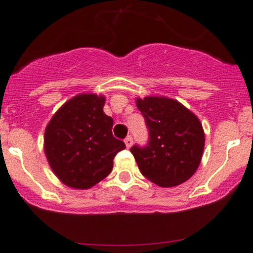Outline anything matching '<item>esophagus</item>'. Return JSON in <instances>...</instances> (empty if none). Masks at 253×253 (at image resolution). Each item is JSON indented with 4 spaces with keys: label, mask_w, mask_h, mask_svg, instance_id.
Here are the masks:
<instances>
[{
    "label": "esophagus",
    "mask_w": 253,
    "mask_h": 253,
    "mask_svg": "<svg viewBox=\"0 0 253 253\" xmlns=\"http://www.w3.org/2000/svg\"><path fill=\"white\" fill-rule=\"evenodd\" d=\"M132 143H133V141H132V137L131 136H127L126 138H125V144H126L127 148H131Z\"/></svg>",
    "instance_id": "esophagus-1"
}]
</instances>
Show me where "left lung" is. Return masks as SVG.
Segmentation results:
<instances>
[{"instance_id":"obj_1","label":"left lung","mask_w":253,"mask_h":253,"mask_svg":"<svg viewBox=\"0 0 253 253\" xmlns=\"http://www.w3.org/2000/svg\"><path fill=\"white\" fill-rule=\"evenodd\" d=\"M136 105L149 131L147 147L131 148L143 176L160 187L186 182L200 167L205 149L200 119L167 96L137 98Z\"/></svg>"}]
</instances>
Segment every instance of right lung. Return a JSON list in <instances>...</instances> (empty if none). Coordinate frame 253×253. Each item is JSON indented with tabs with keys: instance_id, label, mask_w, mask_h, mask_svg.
I'll use <instances>...</instances> for the list:
<instances>
[{
	"instance_id": "obj_1",
	"label": "right lung",
	"mask_w": 253,
	"mask_h": 253,
	"mask_svg": "<svg viewBox=\"0 0 253 253\" xmlns=\"http://www.w3.org/2000/svg\"><path fill=\"white\" fill-rule=\"evenodd\" d=\"M105 96L82 93L66 101L45 128L44 152L53 174L68 187L86 190L106 177L126 145L112 136Z\"/></svg>"
}]
</instances>
